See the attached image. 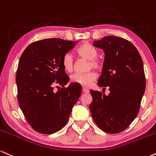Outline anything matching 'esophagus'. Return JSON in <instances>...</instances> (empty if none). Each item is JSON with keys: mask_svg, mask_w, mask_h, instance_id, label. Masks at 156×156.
Returning <instances> with one entry per match:
<instances>
[{"mask_svg": "<svg viewBox=\"0 0 156 156\" xmlns=\"http://www.w3.org/2000/svg\"><path fill=\"white\" fill-rule=\"evenodd\" d=\"M82 92L84 93H89V90H87V88H82Z\"/></svg>", "mask_w": 156, "mask_h": 156, "instance_id": "34e87169", "label": "esophagus"}]
</instances>
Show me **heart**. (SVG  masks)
I'll use <instances>...</instances> for the list:
<instances>
[{
  "label": "heart",
  "instance_id": "1",
  "mask_svg": "<svg viewBox=\"0 0 156 156\" xmlns=\"http://www.w3.org/2000/svg\"><path fill=\"white\" fill-rule=\"evenodd\" d=\"M76 52L80 56L89 60L88 69L99 70L102 67V61L98 58V50L96 47L91 44L83 43L76 49ZM62 65L63 69L68 72H71L74 68V58L71 53L67 52L62 58ZM96 74L93 71H89L85 74L75 73L71 76V81L73 83L78 84L83 87H89L96 80Z\"/></svg>",
  "mask_w": 156,
  "mask_h": 156
}]
</instances>
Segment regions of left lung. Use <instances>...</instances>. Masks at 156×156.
Instances as JSON below:
<instances>
[{
    "mask_svg": "<svg viewBox=\"0 0 156 156\" xmlns=\"http://www.w3.org/2000/svg\"><path fill=\"white\" fill-rule=\"evenodd\" d=\"M93 45L105 53L98 85L108 87L110 93L106 96L90 90V111L102 131L120 133L129 127L140 110L146 86L143 62L135 46L123 38L104 36Z\"/></svg>",
    "mask_w": 156,
    "mask_h": 156,
    "instance_id": "obj_1",
    "label": "left lung"
}]
</instances>
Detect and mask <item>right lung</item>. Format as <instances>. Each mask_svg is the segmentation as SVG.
Listing matches in <instances>:
<instances>
[{"label":"right lung","mask_w":156,"mask_h":156,"mask_svg":"<svg viewBox=\"0 0 156 156\" xmlns=\"http://www.w3.org/2000/svg\"><path fill=\"white\" fill-rule=\"evenodd\" d=\"M76 43L46 38L31 43L20 57L16 75L18 103L29 125L37 132L52 134L63 128L81 95L82 86L78 84L64 87L69 77L62 58ZM56 84L62 87L55 92Z\"/></svg>","instance_id":"obj_1"}]
</instances>
